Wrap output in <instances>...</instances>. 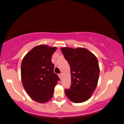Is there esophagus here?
I'll use <instances>...</instances> for the list:
<instances>
[{
	"label": "esophagus",
	"mask_w": 124,
	"mask_h": 124,
	"mask_svg": "<svg viewBox=\"0 0 124 124\" xmlns=\"http://www.w3.org/2000/svg\"><path fill=\"white\" fill-rule=\"evenodd\" d=\"M58 76H59V77L60 78V79H62V73H61V74H59Z\"/></svg>",
	"instance_id": "esophagus-1"
}]
</instances>
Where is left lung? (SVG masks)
<instances>
[{"label":"left lung","instance_id":"obj_1","mask_svg":"<svg viewBox=\"0 0 124 124\" xmlns=\"http://www.w3.org/2000/svg\"><path fill=\"white\" fill-rule=\"evenodd\" d=\"M64 57L70 68L71 86L65 93L73 102L87 101L97 86L100 69L96 57L85 48L62 47Z\"/></svg>","mask_w":124,"mask_h":124}]
</instances>
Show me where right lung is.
<instances>
[{"mask_svg": "<svg viewBox=\"0 0 124 124\" xmlns=\"http://www.w3.org/2000/svg\"><path fill=\"white\" fill-rule=\"evenodd\" d=\"M56 47L46 45L35 46L23 59L21 66V81L29 96L38 103L51 99L59 78L54 73L51 57Z\"/></svg>", "mask_w": 124, "mask_h": 124, "instance_id": "1", "label": "right lung"}]
</instances>
